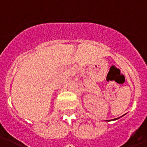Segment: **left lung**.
<instances>
[{"instance_id": "1", "label": "left lung", "mask_w": 147, "mask_h": 147, "mask_svg": "<svg viewBox=\"0 0 147 147\" xmlns=\"http://www.w3.org/2000/svg\"><path fill=\"white\" fill-rule=\"evenodd\" d=\"M118 118H120V117H118ZM118 118H115L114 119V120H117V119H118ZM113 121V120H109V121Z\"/></svg>"}]
</instances>
